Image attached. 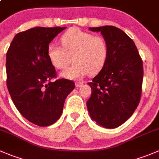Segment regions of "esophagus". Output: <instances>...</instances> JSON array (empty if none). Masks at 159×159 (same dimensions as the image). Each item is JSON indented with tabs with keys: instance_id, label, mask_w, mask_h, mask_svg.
Returning <instances> with one entry per match:
<instances>
[{
	"instance_id": "obj_1",
	"label": "esophagus",
	"mask_w": 159,
	"mask_h": 159,
	"mask_svg": "<svg viewBox=\"0 0 159 159\" xmlns=\"http://www.w3.org/2000/svg\"><path fill=\"white\" fill-rule=\"evenodd\" d=\"M84 85V82H75V87H80Z\"/></svg>"
}]
</instances>
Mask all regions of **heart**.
Listing matches in <instances>:
<instances>
[{"mask_svg": "<svg viewBox=\"0 0 159 159\" xmlns=\"http://www.w3.org/2000/svg\"><path fill=\"white\" fill-rule=\"evenodd\" d=\"M62 47L51 43L48 56L56 69H67L72 61H75L62 73L69 79H80L88 73L94 75L103 69L108 57V43L101 36L93 35L78 28L68 30L61 37Z\"/></svg>", "mask_w": 159, "mask_h": 159, "instance_id": "obj_1", "label": "heart"}]
</instances>
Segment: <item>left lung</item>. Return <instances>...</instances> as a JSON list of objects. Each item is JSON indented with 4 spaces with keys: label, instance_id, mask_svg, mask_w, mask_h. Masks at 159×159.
Here are the masks:
<instances>
[{
    "label": "left lung",
    "instance_id": "left-lung-1",
    "mask_svg": "<svg viewBox=\"0 0 159 159\" xmlns=\"http://www.w3.org/2000/svg\"><path fill=\"white\" fill-rule=\"evenodd\" d=\"M101 32L108 43V57L103 69L88 83L91 96L87 102L93 120L113 129L133 115L140 102L143 83V61L134 40L112 25L90 27Z\"/></svg>",
    "mask_w": 159,
    "mask_h": 159
}]
</instances>
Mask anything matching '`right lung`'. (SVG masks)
Returning <instances> with one entry per match:
<instances>
[{
	"mask_svg": "<svg viewBox=\"0 0 159 159\" xmlns=\"http://www.w3.org/2000/svg\"><path fill=\"white\" fill-rule=\"evenodd\" d=\"M66 27H34L15 36L6 54L7 87L19 112L39 126L52 125L61 116L73 81L57 77L48 56L53 39Z\"/></svg>",
	"mask_w": 159,
	"mask_h": 159,
	"instance_id": "1",
	"label": "right lung"
}]
</instances>
